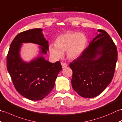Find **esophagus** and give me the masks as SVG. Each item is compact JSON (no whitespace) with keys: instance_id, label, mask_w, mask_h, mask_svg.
Returning a JSON list of instances; mask_svg holds the SVG:
<instances>
[{"instance_id":"obj_1","label":"esophagus","mask_w":122,"mask_h":122,"mask_svg":"<svg viewBox=\"0 0 122 122\" xmlns=\"http://www.w3.org/2000/svg\"><path fill=\"white\" fill-rule=\"evenodd\" d=\"M61 66H62V68H66V67L68 66V65H67L66 63H61Z\"/></svg>"}]
</instances>
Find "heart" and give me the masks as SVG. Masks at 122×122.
<instances>
[{
	"instance_id": "b5f03b06",
	"label": "heart",
	"mask_w": 122,
	"mask_h": 122,
	"mask_svg": "<svg viewBox=\"0 0 122 122\" xmlns=\"http://www.w3.org/2000/svg\"><path fill=\"white\" fill-rule=\"evenodd\" d=\"M88 43L86 35L78 32H68L57 37L55 44H50L49 51L54 59L61 58L66 51L67 57L75 59L79 57L85 50Z\"/></svg>"
}]
</instances>
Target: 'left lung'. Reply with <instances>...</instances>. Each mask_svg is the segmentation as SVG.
Instances as JSON below:
<instances>
[{"label":"left lung","mask_w":122,"mask_h":122,"mask_svg":"<svg viewBox=\"0 0 122 122\" xmlns=\"http://www.w3.org/2000/svg\"><path fill=\"white\" fill-rule=\"evenodd\" d=\"M97 31L81 55L69 64L72 88L83 98H94L104 91L113 79L117 60L111 37L103 30Z\"/></svg>","instance_id":"left-lung-1"}]
</instances>
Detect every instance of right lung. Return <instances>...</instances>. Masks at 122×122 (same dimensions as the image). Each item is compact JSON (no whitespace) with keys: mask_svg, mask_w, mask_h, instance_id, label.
Instances as JSON below:
<instances>
[{"mask_svg":"<svg viewBox=\"0 0 122 122\" xmlns=\"http://www.w3.org/2000/svg\"><path fill=\"white\" fill-rule=\"evenodd\" d=\"M42 29L29 30L18 34L10 46L7 56V68L16 90L25 98L37 101L45 98L55 85L62 69L60 61L50 63L43 54L48 51V42ZM31 42L40 46V54L29 62L20 58V51L23 43Z\"/></svg>","mask_w":122,"mask_h":122,"instance_id":"1","label":"right lung"}]
</instances>
